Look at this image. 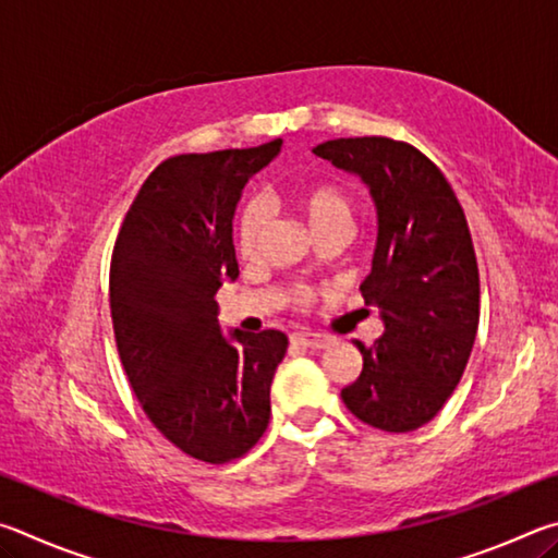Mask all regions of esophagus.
<instances>
[{"label":"esophagus","mask_w":558,"mask_h":558,"mask_svg":"<svg viewBox=\"0 0 558 558\" xmlns=\"http://www.w3.org/2000/svg\"><path fill=\"white\" fill-rule=\"evenodd\" d=\"M290 339H292V342H298L300 347H307V349H325V347L332 344V337L319 335V332H295Z\"/></svg>","instance_id":"obj_1"}]
</instances>
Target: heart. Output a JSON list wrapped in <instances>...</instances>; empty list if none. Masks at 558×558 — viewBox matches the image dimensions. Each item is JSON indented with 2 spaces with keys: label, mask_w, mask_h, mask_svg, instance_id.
<instances>
[{
  "label": "heart",
  "mask_w": 558,
  "mask_h": 558,
  "mask_svg": "<svg viewBox=\"0 0 558 558\" xmlns=\"http://www.w3.org/2000/svg\"><path fill=\"white\" fill-rule=\"evenodd\" d=\"M295 204L300 214L305 216L310 229L323 233L332 226H352V199L344 194V189L329 182L307 184L295 192ZM270 223V206L263 196H248L235 214L233 221V239L235 248L243 258H253L260 248L263 235ZM315 292L307 286H295L290 290V302L300 310H305L313 302Z\"/></svg>",
  "instance_id": "obj_1"
}]
</instances>
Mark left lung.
Listing matches in <instances>:
<instances>
[{"instance_id":"1","label":"left lung","mask_w":558,"mask_h":558,"mask_svg":"<svg viewBox=\"0 0 558 558\" xmlns=\"http://www.w3.org/2000/svg\"><path fill=\"white\" fill-rule=\"evenodd\" d=\"M313 153L362 177L379 216L362 295L384 335L354 342L364 366L342 401L366 426L415 430L456 391L475 344L480 272L465 211L440 169L401 140L339 137Z\"/></svg>"}]
</instances>
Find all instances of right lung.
<instances>
[{"label": "right lung", "mask_w": 558, "mask_h": 558, "mask_svg": "<svg viewBox=\"0 0 558 558\" xmlns=\"http://www.w3.org/2000/svg\"><path fill=\"white\" fill-rule=\"evenodd\" d=\"M280 145L165 159L112 248V332L132 391L169 442L214 465L245 456L266 433L270 384L288 349L278 329L223 337L214 300L223 278L239 276L241 189Z\"/></svg>", "instance_id": "right-lung-1"}]
</instances>
